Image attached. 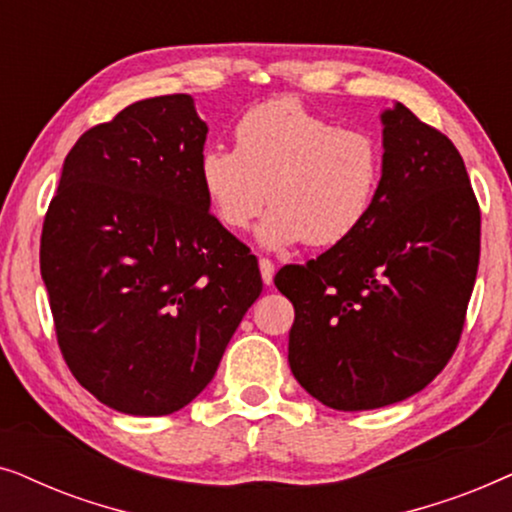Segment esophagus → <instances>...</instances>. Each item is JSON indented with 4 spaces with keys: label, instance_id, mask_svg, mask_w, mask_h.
<instances>
[{
    "label": "esophagus",
    "instance_id": "34e87169",
    "mask_svg": "<svg viewBox=\"0 0 512 512\" xmlns=\"http://www.w3.org/2000/svg\"><path fill=\"white\" fill-rule=\"evenodd\" d=\"M258 268H261L263 284H272V277H275V263L270 258H258Z\"/></svg>",
    "mask_w": 512,
    "mask_h": 512
}]
</instances>
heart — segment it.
<instances>
[{"label":"heart","mask_w":512,"mask_h":512,"mask_svg":"<svg viewBox=\"0 0 512 512\" xmlns=\"http://www.w3.org/2000/svg\"><path fill=\"white\" fill-rule=\"evenodd\" d=\"M382 177L373 132L342 128L293 97L251 107L235 125V149L200 156L202 191L226 228L244 230L270 200L258 237L272 249L345 242L373 214Z\"/></svg>","instance_id":"b5f03b06"}]
</instances>
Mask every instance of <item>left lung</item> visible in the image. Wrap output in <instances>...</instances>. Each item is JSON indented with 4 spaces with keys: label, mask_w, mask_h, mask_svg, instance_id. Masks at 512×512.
Listing matches in <instances>:
<instances>
[{
    "label": "left lung",
    "mask_w": 512,
    "mask_h": 512,
    "mask_svg": "<svg viewBox=\"0 0 512 512\" xmlns=\"http://www.w3.org/2000/svg\"><path fill=\"white\" fill-rule=\"evenodd\" d=\"M382 123L384 177L370 219L275 275L296 310L291 373L342 412L403 401L447 366L480 263V205L457 146L401 102Z\"/></svg>",
    "instance_id": "left-lung-1"
}]
</instances>
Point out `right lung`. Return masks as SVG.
<instances>
[{"mask_svg":"<svg viewBox=\"0 0 512 512\" xmlns=\"http://www.w3.org/2000/svg\"><path fill=\"white\" fill-rule=\"evenodd\" d=\"M207 125L191 95L130 104L67 153L41 230V279L62 359L125 415L177 412L212 382L258 261L209 212Z\"/></svg>","mask_w":512,"mask_h":512,"instance_id":"1","label":"right lung"}]
</instances>
